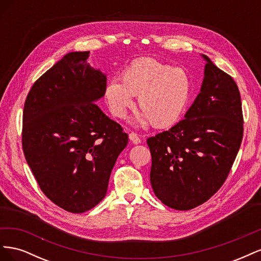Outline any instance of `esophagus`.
Here are the masks:
<instances>
[{"label": "esophagus", "instance_id": "obj_1", "mask_svg": "<svg viewBox=\"0 0 261 261\" xmlns=\"http://www.w3.org/2000/svg\"><path fill=\"white\" fill-rule=\"evenodd\" d=\"M129 139H130V141H132V143L134 144V145H138V144H140V138H139V136L137 135V134L136 133H130L129 134Z\"/></svg>", "mask_w": 261, "mask_h": 261}]
</instances>
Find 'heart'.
<instances>
[{"label":"heart","instance_id":"heart-1","mask_svg":"<svg viewBox=\"0 0 261 261\" xmlns=\"http://www.w3.org/2000/svg\"><path fill=\"white\" fill-rule=\"evenodd\" d=\"M121 82L110 81L105 99L113 115L124 118L138 96L141 111L133 121L138 126L152 123L163 128L178 121L192 94V82L186 70L172 67L150 58L138 59L126 67Z\"/></svg>","mask_w":261,"mask_h":261}]
</instances>
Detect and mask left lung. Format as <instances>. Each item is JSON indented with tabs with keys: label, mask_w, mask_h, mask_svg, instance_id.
I'll return each instance as SVG.
<instances>
[{
	"label": "left lung",
	"mask_w": 261,
	"mask_h": 261,
	"mask_svg": "<svg viewBox=\"0 0 261 261\" xmlns=\"http://www.w3.org/2000/svg\"><path fill=\"white\" fill-rule=\"evenodd\" d=\"M200 92L184 120L147 139L150 181L165 206L189 210L223 185L243 139L239 87L207 55Z\"/></svg>",
	"instance_id": "1"
}]
</instances>
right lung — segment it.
<instances>
[{
	"mask_svg": "<svg viewBox=\"0 0 261 261\" xmlns=\"http://www.w3.org/2000/svg\"><path fill=\"white\" fill-rule=\"evenodd\" d=\"M89 51L69 52L31 87L22 113V150L41 191L73 213L105 198L128 135L96 102L107 76L93 68Z\"/></svg>",
	"mask_w": 261,
	"mask_h": 261,
	"instance_id": "right-lung-1",
	"label": "right lung"
}]
</instances>
